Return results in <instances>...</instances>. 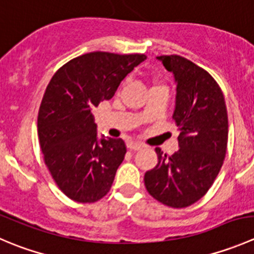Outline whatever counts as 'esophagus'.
I'll return each instance as SVG.
<instances>
[{
  "label": "esophagus",
  "instance_id": "34e87169",
  "mask_svg": "<svg viewBox=\"0 0 254 254\" xmlns=\"http://www.w3.org/2000/svg\"><path fill=\"white\" fill-rule=\"evenodd\" d=\"M142 145L139 144V142H134V141H130L129 144H127V149L130 150H134V151H137V150H141L142 149Z\"/></svg>",
  "mask_w": 254,
  "mask_h": 254
}]
</instances>
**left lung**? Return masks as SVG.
Here are the masks:
<instances>
[{"mask_svg":"<svg viewBox=\"0 0 254 254\" xmlns=\"http://www.w3.org/2000/svg\"><path fill=\"white\" fill-rule=\"evenodd\" d=\"M174 74L176 103L172 119L179 147L167 156L156 147L157 165L144 176L147 192L174 208L192 205L206 195L226 156L228 118L220 85L208 72L180 56L156 57Z\"/></svg>","mask_w":254,"mask_h":254,"instance_id":"left-lung-1","label":"left lung"}]
</instances>
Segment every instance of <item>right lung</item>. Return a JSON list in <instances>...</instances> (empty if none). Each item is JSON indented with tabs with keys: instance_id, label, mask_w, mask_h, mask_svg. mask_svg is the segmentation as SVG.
I'll use <instances>...</instances> for the list:
<instances>
[{
	"instance_id": "obj_1",
	"label": "right lung",
	"mask_w": 254,
	"mask_h": 254,
	"mask_svg": "<svg viewBox=\"0 0 254 254\" xmlns=\"http://www.w3.org/2000/svg\"><path fill=\"white\" fill-rule=\"evenodd\" d=\"M145 59L92 52L65 63L49 82L38 113L39 144L52 177L73 201L95 202L109 192L127 146L122 139H98L92 110L112 99Z\"/></svg>"
}]
</instances>
